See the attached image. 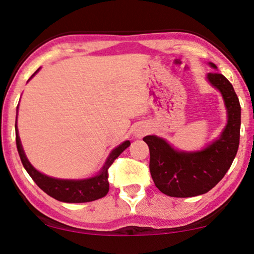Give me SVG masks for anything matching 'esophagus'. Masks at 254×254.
I'll use <instances>...</instances> for the list:
<instances>
[{
	"label": "esophagus",
	"instance_id": "obj_1",
	"mask_svg": "<svg viewBox=\"0 0 254 254\" xmlns=\"http://www.w3.org/2000/svg\"><path fill=\"white\" fill-rule=\"evenodd\" d=\"M145 133H146V128L138 127L137 129H136V131H135V135L137 136V137H142L143 135H145Z\"/></svg>",
	"mask_w": 254,
	"mask_h": 254
}]
</instances>
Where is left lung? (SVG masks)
Here are the masks:
<instances>
[{"instance_id":"obj_1","label":"left lung","mask_w":254,"mask_h":254,"mask_svg":"<svg viewBox=\"0 0 254 254\" xmlns=\"http://www.w3.org/2000/svg\"><path fill=\"white\" fill-rule=\"evenodd\" d=\"M216 68L214 64L209 63ZM213 87L221 91L228 123L221 136L198 152L176 151L157 136L143 138L150 150V173L154 185L170 197H193L206 193L229 170L240 145L241 105L233 84L218 72L207 74Z\"/></svg>"}]
</instances>
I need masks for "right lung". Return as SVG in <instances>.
<instances>
[{
    "instance_id": "right-lung-1",
    "label": "right lung",
    "mask_w": 254,
    "mask_h": 254,
    "mask_svg": "<svg viewBox=\"0 0 254 254\" xmlns=\"http://www.w3.org/2000/svg\"><path fill=\"white\" fill-rule=\"evenodd\" d=\"M38 71L39 69H36L29 79H32ZM16 143L21 164H23L25 170L27 171L29 176L33 179V181L50 197L60 201H64V203H87V201H93L106 196V193L109 192V168L113 164V161L119 157V154L130 145V142L126 141L123 144H120L118 148L113 150L110 153L108 160L103 166L100 174L94 176V178L86 180H61L42 174L29 164L24 153L19 136H18L17 125Z\"/></svg>"
}]
</instances>
